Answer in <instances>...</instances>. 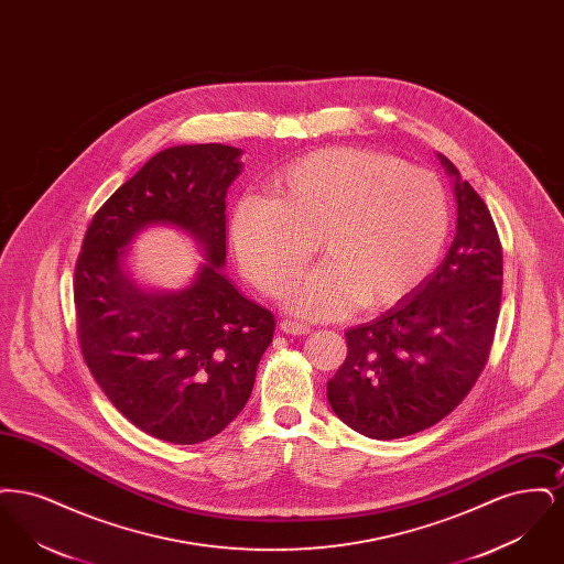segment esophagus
Returning a JSON list of instances; mask_svg holds the SVG:
<instances>
[{"instance_id": "1", "label": "esophagus", "mask_w": 564, "mask_h": 564, "mask_svg": "<svg viewBox=\"0 0 564 564\" xmlns=\"http://www.w3.org/2000/svg\"><path fill=\"white\" fill-rule=\"evenodd\" d=\"M281 332L292 334V336H304V334L311 332V327L304 325V323L294 322V319H283L281 322Z\"/></svg>"}]
</instances>
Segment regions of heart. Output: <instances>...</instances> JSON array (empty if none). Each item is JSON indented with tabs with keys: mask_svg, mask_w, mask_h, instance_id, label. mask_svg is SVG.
<instances>
[{
	"mask_svg": "<svg viewBox=\"0 0 564 564\" xmlns=\"http://www.w3.org/2000/svg\"><path fill=\"white\" fill-rule=\"evenodd\" d=\"M448 228V198L431 171L357 148L290 164L269 200L241 198L230 217L237 258L267 294L281 292L321 241L326 262L281 295L306 319L395 304L437 264Z\"/></svg>",
	"mask_w": 564,
	"mask_h": 564,
	"instance_id": "heart-1",
	"label": "heart"
}]
</instances>
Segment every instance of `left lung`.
<instances>
[{"label": "left lung", "instance_id": "8db88e82", "mask_svg": "<svg viewBox=\"0 0 564 564\" xmlns=\"http://www.w3.org/2000/svg\"><path fill=\"white\" fill-rule=\"evenodd\" d=\"M456 235L442 264L378 319L345 332L349 355L327 402L350 430L398 440L427 430L471 391L488 359L503 285L501 241L455 164Z\"/></svg>", "mask_w": 564, "mask_h": 564}]
</instances>
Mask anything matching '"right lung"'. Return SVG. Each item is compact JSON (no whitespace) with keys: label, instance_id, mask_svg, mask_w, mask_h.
Here are the masks:
<instances>
[{"label":"right lung","instance_id":"right-lung-1","mask_svg":"<svg viewBox=\"0 0 564 564\" xmlns=\"http://www.w3.org/2000/svg\"><path fill=\"white\" fill-rule=\"evenodd\" d=\"M242 150L221 143L166 148L95 214L76 267L82 355L134 427L171 444L226 430L251 395L274 317L224 274L226 194ZM171 225L205 263L180 291L143 289L126 267L148 227Z\"/></svg>","mask_w":564,"mask_h":564}]
</instances>
